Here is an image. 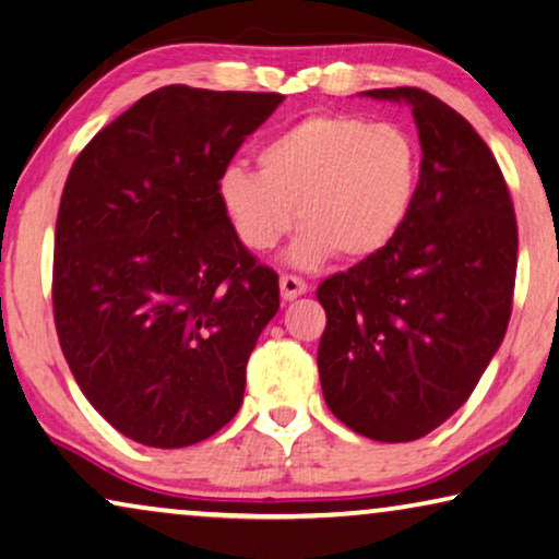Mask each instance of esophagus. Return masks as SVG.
<instances>
[{
	"label": "esophagus",
	"mask_w": 559,
	"mask_h": 559,
	"mask_svg": "<svg viewBox=\"0 0 559 559\" xmlns=\"http://www.w3.org/2000/svg\"><path fill=\"white\" fill-rule=\"evenodd\" d=\"M308 290V283L296 276H281V298L283 301H294V298L304 296Z\"/></svg>",
	"instance_id": "esophagus-1"
}]
</instances>
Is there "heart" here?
Here are the masks:
<instances>
[{"instance_id": "1", "label": "heart", "mask_w": 559, "mask_h": 559, "mask_svg": "<svg viewBox=\"0 0 559 559\" xmlns=\"http://www.w3.org/2000/svg\"><path fill=\"white\" fill-rule=\"evenodd\" d=\"M419 188V147L396 122L316 112L258 147V170L230 165L218 198L240 243L273 251L296 223L288 265L313 271L341 253L366 261L394 243Z\"/></svg>"}]
</instances>
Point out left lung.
Segmentation results:
<instances>
[{"instance_id":"obj_1","label":"left lung","mask_w":559,"mask_h":559,"mask_svg":"<svg viewBox=\"0 0 559 559\" xmlns=\"http://www.w3.org/2000/svg\"><path fill=\"white\" fill-rule=\"evenodd\" d=\"M412 107L419 188L386 251L319 286L329 409L373 441H414L469 399L502 344L518 276V221L492 150L419 87L369 90Z\"/></svg>"}]
</instances>
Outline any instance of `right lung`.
Listing matches in <instances>:
<instances>
[{
  "instance_id": "add662e5",
  "label": "right lung",
  "mask_w": 559,
  "mask_h": 559,
  "mask_svg": "<svg viewBox=\"0 0 559 559\" xmlns=\"http://www.w3.org/2000/svg\"><path fill=\"white\" fill-rule=\"evenodd\" d=\"M281 103L160 87L99 130L67 175L57 336L87 402L138 444H198L243 404L278 276L238 240L218 180Z\"/></svg>"
}]
</instances>
